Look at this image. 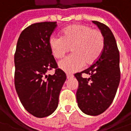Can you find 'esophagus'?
Returning a JSON list of instances; mask_svg holds the SVG:
<instances>
[{"label":"esophagus","instance_id":"esophagus-1","mask_svg":"<svg viewBox=\"0 0 131 131\" xmlns=\"http://www.w3.org/2000/svg\"><path fill=\"white\" fill-rule=\"evenodd\" d=\"M73 78V75H72V74H67V79H70V78Z\"/></svg>","mask_w":131,"mask_h":131}]
</instances>
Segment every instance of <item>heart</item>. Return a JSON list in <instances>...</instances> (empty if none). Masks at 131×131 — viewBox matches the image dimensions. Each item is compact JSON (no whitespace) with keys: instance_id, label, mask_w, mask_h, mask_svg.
Returning a JSON list of instances; mask_svg holds the SVG:
<instances>
[{"instance_id":"obj_1","label":"heart","mask_w":131,"mask_h":131,"mask_svg":"<svg viewBox=\"0 0 131 131\" xmlns=\"http://www.w3.org/2000/svg\"><path fill=\"white\" fill-rule=\"evenodd\" d=\"M104 36L99 29L85 25L67 27L62 36L51 35L48 40L53 56L61 59L70 51L73 54L59 62V67L68 73L82 69L84 64L90 65L99 58L104 48Z\"/></svg>"}]
</instances>
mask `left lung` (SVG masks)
I'll use <instances>...</instances> for the list:
<instances>
[{
  "mask_svg": "<svg viewBox=\"0 0 131 131\" xmlns=\"http://www.w3.org/2000/svg\"><path fill=\"white\" fill-rule=\"evenodd\" d=\"M98 26L104 36V48L99 58L93 65L74 74L78 81L76 93L78 105L83 113L96 116L106 111L112 103L120 80L119 53L114 35L104 24L97 21ZM83 73L90 75L82 77Z\"/></svg>",
  "mask_w": 131,
  "mask_h": 131,
  "instance_id": "obj_1",
  "label": "left lung"
}]
</instances>
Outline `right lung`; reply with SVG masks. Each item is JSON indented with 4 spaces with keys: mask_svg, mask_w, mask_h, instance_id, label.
<instances>
[{
    "mask_svg": "<svg viewBox=\"0 0 131 131\" xmlns=\"http://www.w3.org/2000/svg\"><path fill=\"white\" fill-rule=\"evenodd\" d=\"M57 22L35 23L19 35L14 54V84L25 109L36 117H45L56 110L65 73L57 68L48 40ZM56 69L53 75L46 72Z\"/></svg>",
    "mask_w": 131,
    "mask_h": 131,
    "instance_id": "add662e5",
    "label": "right lung"
}]
</instances>
